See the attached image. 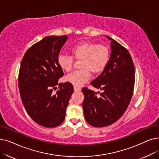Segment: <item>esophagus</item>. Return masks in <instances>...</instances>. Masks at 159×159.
<instances>
[{"mask_svg":"<svg viewBox=\"0 0 159 159\" xmlns=\"http://www.w3.org/2000/svg\"><path fill=\"white\" fill-rule=\"evenodd\" d=\"M81 90L80 88H77L76 86H74V91L75 92H80Z\"/></svg>","mask_w":159,"mask_h":159,"instance_id":"1","label":"esophagus"}]
</instances>
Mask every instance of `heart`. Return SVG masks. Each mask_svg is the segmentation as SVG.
<instances>
[{
	"label": "heart",
	"mask_w": 159,
	"mask_h": 159,
	"mask_svg": "<svg viewBox=\"0 0 159 159\" xmlns=\"http://www.w3.org/2000/svg\"><path fill=\"white\" fill-rule=\"evenodd\" d=\"M73 57L80 61L79 71L67 75L65 80L75 86L80 87L90 78V73L98 75L106 68L110 60V51L105 45L84 41L73 45L71 49ZM65 54H59L57 63L61 70L70 71L73 64V58Z\"/></svg>",
	"instance_id": "b5f03b06"
}]
</instances>
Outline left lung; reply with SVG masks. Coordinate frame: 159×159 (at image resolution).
<instances>
[{
  "label": "left lung",
  "instance_id": "1",
  "mask_svg": "<svg viewBox=\"0 0 159 159\" xmlns=\"http://www.w3.org/2000/svg\"><path fill=\"white\" fill-rule=\"evenodd\" d=\"M105 36L111 41L110 60L90 83L102 92L97 96V92L87 88L82 89L85 120L97 127L108 126L121 118L132 98L135 80L134 66L129 51L114 39Z\"/></svg>",
  "mask_w": 159,
  "mask_h": 159
}]
</instances>
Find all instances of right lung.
<instances>
[{
  "instance_id": "1",
  "label": "right lung",
  "mask_w": 159,
  "mask_h": 159,
  "mask_svg": "<svg viewBox=\"0 0 159 159\" xmlns=\"http://www.w3.org/2000/svg\"><path fill=\"white\" fill-rule=\"evenodd\" d=\"M67 36H47L26 51L20 63L19 89L26 112L39 125L55 127L65 119L66 108L73 92L70 82L58 83L64 75L57 63ZM59 85L55 94L53 89Z\"/></svg>"
}]
</instances>
